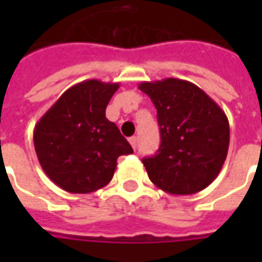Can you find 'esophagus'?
Here are the masks:
<instances>
[{"instance_id":"1","label":"esophagus","mask_w":262,"mask_h":262,"mask_svg":"<svg viewBox=\"0 0 262 262\" xmlns=\"http://www.w3.org/2000/svg\"><path fill=\"white\" fill-rule=\"evenodd\" d=\"M129 143H130L132 144V147L133 148H136V146H137V137H130V139H129Z\"/></svg>"}]
</instances>
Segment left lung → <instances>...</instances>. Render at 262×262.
<instances>
[{
  "instance_id": "8db88e82",
  "label": "left lung",
  "mask_w": 262,
  "mask_h": 262,
  "mask_svg": "<svg viewBox=\"0 0 262 262\" xmlns=\"http://www.w3.org/2000/svg\"><path fill=\"white\" fill-rule=\"evenodd\" d=\"M157 109L161 144L143 159L148 178L172 195H192L210 185L225 164L229 120L217 103L192 82L180 78L143 81Z\"/></svg>"
}]
</instances>
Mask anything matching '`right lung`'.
I'll return each instance as SVG.
<instances>
[{
    "instance_id": "1",
    "label": "right lung",
    "mask_w": 262,
    "mask_h": 262,
    "mask_svg": "<svg viewBox=\"0 0 262 262\" xmlns=\"http://www.w3.org/2000/svg\"><path fill=\"white\" fill-rule=\"evenodd\" d=\"M119 82L86 80L70 86L35 125L33 144L45 174L71 193L103 188L116 160L133 148L105 109Z\"/></svg>"
}]
</instances>
